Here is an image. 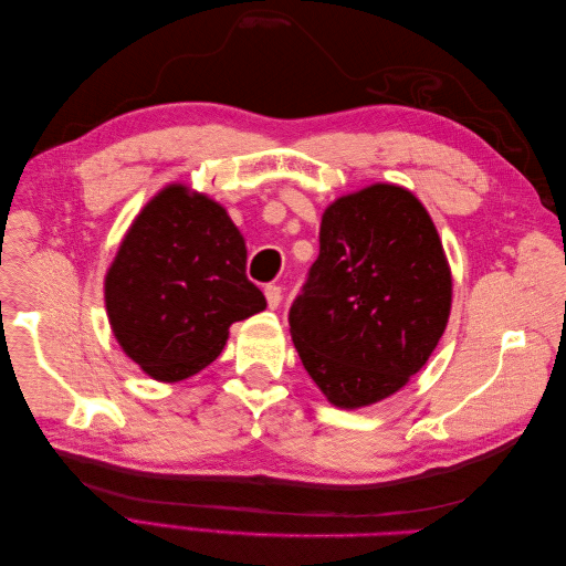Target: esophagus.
I'll return each instance as SVG.
<instances>
[{
  "instance_id": "34e87169",
  "label": "esophagus",
  "mask_w": 566,
  "mask_h": 566,
  "mask_svg": "<svg viewBox=\"0 0 566 566\" xmlns=\"http://www.w3.org/2000/svg\"><path fill=\"white\" fill-rule=\"evenodd\" d=\"M264 295H266V304H269V310H279V304H281V287L279 285H266L264 287Z\"/></svg>"
}]
</instances>
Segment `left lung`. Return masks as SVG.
<instances>
[{
  "label": "left lung",
  "mask_w": 566,
  "mask_h": 566,
  "mask_svg": "<svg viewBox=\"0 0 566 566\" xmlns=\"http://www.w3.org/2000/svg\"><path fill=\"white\" fill-rule=\"evenodd\" d=\"M318 243V260L290 306V335L333 406H373L427 364L447 331V252L424 205L397 184L333 200Z\"/></svg>",
  "instance_id": "obj_1"
}]
</instances>
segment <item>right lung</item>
I'll return each instance as SVG.
<instances>
[{"label":"right lung","mask_w":566,"mask_h":566,"mask_svg":"<svg viewBox=\"0 0 566 566\" xmlns=\"http://www.w3.org/2000/svg\"><path fill=\"white\" fill-rule=\"evenodd\" d=\"M245 238L224 205L167 184L134 217L104 281L117 345L153 380L210 366L235 321L266 310L245 276Z\"/></svg>","instance_id":"right-lung-1"}]
</instances>
